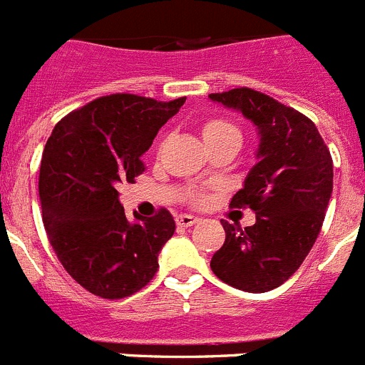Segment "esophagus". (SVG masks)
Wrapping results in <instances>:
<instances>
[{"mask_svg": "<svg viewBox=\"0 0 365 365\" xmlns=\"http://www.w3.org/2000/svg\"><path fill=\"white\" fill-rule=\"evenodd\" d=\"M175 221L179 227H193V225H195L199 219L193 217V215H188V214H180V215H177Z\"/></svg>", "mask_w": 365, "mask_h": 365, "instance_id": "34e87169", "label": "esophagus"}]
</instances>
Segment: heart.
<instances>
[{"label": "heart", "instance_id": "obj_1", "mask_svg": "<svg viewBox=\"0 0 365 365\" xmlns=\"http://www.w3.org/2000/svg\"><path fill=\"white\" fill-rule=\"evenodd\" d=\"M201 133H202V138H205L206 146H214V144H221V143L240 144L241 140V133L240 130H237V125L232 124V122L227 120V118H208V120L202 124ZM193 199L199 201L201 195L195 193Z\"/></svg>", "mask_w": 365, "mask_h": 365}]
</instances>
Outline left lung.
<instances>
[{"label": "left lung", "instance_id": "8db88e82", "mask_svg": "<svg viewBox=\"0 0 365 365\" xmlns=\"http://www.w3.org/2000/svg\"><path fill=\"white\" fill-rule=\"evenodd\" d=\"M259 131V163L232 197L250 208L252 227L222 222L227 240L210 261L221 282L247 292L272 291L291 278L311 252L333 193V159L314 122L265 93L237 87L212 93Z\"/></svg>", "mask_w": 365, "mask_h": 365}]
</instances>
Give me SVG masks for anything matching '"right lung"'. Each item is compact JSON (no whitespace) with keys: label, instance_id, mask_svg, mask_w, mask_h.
<instances>
[{"label":"right lung","instance_id":"1","mask_svg":"<svg viewBox=\"0 0 365 365\" xmlns=\"http://www.w3.org/2000/svg\"><path fill=\"white\" fill-rule=\"evenodd\" d=\"M186 102L117 93L96 98L54 125L40 166V201L51 247L71 278L91 294L120 299L153 279L159 252L175 232L166 208L125 217L118 188L146 170L143 155Z\"/></svg>","mask_w":365,"mask_h":365}]
</instances>
